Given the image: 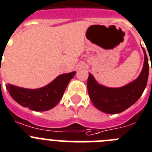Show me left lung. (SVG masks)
I'll return each mask as SVG.
<instances>
[{"mask_svg": "<svg viewBox=\"0 0 152 152\" xmlns=\"http://www.w3.org/2000/svg\"><path fill=\"white\" fill-rule=\"evenodd\" d=\"M141 74L131 83L121 88H108L97 83L94 77L89 73L87 88L93 105L99 110L108 114H117L127 109L136 102L147 86L149 66L147 55ZM152 70V69H151Z\"/></svg>", "mask_w": 152, "mask_h": 152, "instance_id": "8db88e82", "label": "left lung"}]
</instances>
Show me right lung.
<instances>
[{
  "label": "right lung",
  "instance_id": "add662e5",
  "mask_svg": "<svg viewBox=\"0 0 152 152\" xmlns=\"http://www.w3.org/2000/svg\"><path fill=\"white\" fill-rule=\"evenodd\" d=\"M76 72L62 74L43 88L29 89L7 84L6 88L10 96L18 104L34 111H47L55 107L60 102Z\"/></svg>",
  "mask_w": 152,
  "mask_h": 152
}]
</instances>
